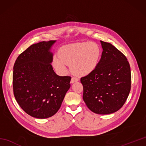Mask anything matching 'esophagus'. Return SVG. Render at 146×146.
<instances>
[{
  "label": "esophagus",
  "mask_w": 146,
  "mask_h": 146,
  "mask_svg": "<svg viewBox=\"0 0 146 146\" xmlns=\"http://www.w3.org/2000/svg\"><path fill=\"white\" fill-rule=\"evenodd\" d=\"M78 81V79L76 78V77H72L71 79V83H73L76 82Z\"/></svg>",
  "instance_id": "34e87169"
}]
</instances>
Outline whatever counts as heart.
Returning <instances> with one entry per match:
<instances>
[{
  "mask_svg": "<svg viewBox=\"0 0 146 146\" xmlns=\"http://www.w3.org/2000/svg\"><path fill=\"white\" fill-rule=\"evenodd\" d=\"M101 49L94 42H76L60 48L58 56L52 59V65L58 72L67 71V64L72 72L79 76L88 75L97 67L101 57Z\"/></svg>",
  "mask_w": 146,
  "mask_h": 146,
  "instance_id": "b5f03b06",
  "label": "heart"
}]
</instances>
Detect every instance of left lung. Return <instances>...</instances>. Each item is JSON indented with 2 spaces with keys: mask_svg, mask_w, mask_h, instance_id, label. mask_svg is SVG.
Returning a JSON list of instances; mask_svg holds the SVG:
<instances>
[{
  "mask_svg": "<svg viewBox=\"0 0 146 146\" xmlns=\"http://www.w3.org/2000/svg\"><path fill=\"white\" fill-rule=\"evenodd\" d=\"M100 42L103 51L97 67L80 81L86 106L105 115L115 112L125 104L131 91V73L124 54L110 43Z\"/></svg>",
  "mask_w": 146,
  "mask_h": 146,
  "instance_id": "1",
  "label": "left lung"
}]
</instances>
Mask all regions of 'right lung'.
Returning <instances> with one entry per match:
<instances>
[{"label":"right lung","mask_w":146,"mask_h":146,"mask_svg":"<svg viewBox=\"0 0 146 146\" xmlns=\"http://www.w3.org/2000/svg\"><path fill=\"white\" fill-rule=\"evenodd\" d=\"M56 41L32 44L19 56L14 65L15 100L26 113L38 119L54 115L70 88L71 77L57 75L51 64V49Z\"/></svg>","instance_id":"obj_1"}]
</instances>
